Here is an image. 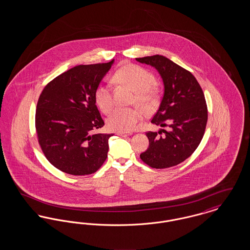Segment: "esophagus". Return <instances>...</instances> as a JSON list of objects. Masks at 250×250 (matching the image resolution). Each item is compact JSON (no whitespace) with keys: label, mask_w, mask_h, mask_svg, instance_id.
I'll use <instances>...</instances> for the list:
<instances>
[{"label":"esophagus","mask_w":250,"mask_h":250,"mask_svg":"<svg viewBox=\"0 0 250 250\" xmlns=\"http://www.w3.org/2000/svg\"><path fill=\"white\" fill-rule=\"evenodd\" d=\"M117 135H119L121 137H127V136H131L132 133H127V132H117Z\"/></svg>","instance_id":"esophagus-1"}]
</instances>
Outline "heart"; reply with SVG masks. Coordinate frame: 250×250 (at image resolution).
<instances>
[{"label": "heart", "instance_id": "b5f03b06", "mask_svg": "<svg viewBox=\"0 0 250 250\" xmlns=\"http://www.w3.org/2000/svg\"><path fill=\"white\" fill-rule=\"evenodd\" d=\"M116 81L125 84L136 92L134 102L143 107H151L155 103L157 92L154 74L136 64H127L121 67L114 74ZM95 100L99 108L108 113L114 105L112 88L109 84H99L95 91ZM142 112L138 108L117 107L108 116L107 127L111 130L129 132L136 129Z\"/></svg>", "mask_w": 250, "mask_h": 250}]
</instances>
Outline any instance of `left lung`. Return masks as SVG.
Listing matches in <instances>:
<instances>
[{"instance_id":"obj_1","label":"left lung","mask_w":250,"mask_h":250,"mask_svg":"<svg viewBox=\"0 0 250 250\" xmlns=\"http://www.w3.org/2000/svg\"><path fill=\"white\" fill-rule=\"evenodd\" d=\"M136 60L155 67L163 80L164 95L151 123L169 127L146 133L149 147L141 159L154 168L176 166L194 153L204 135L208 110L202 87L190 72L162 55Z\"/></svg>"}]
</instances>
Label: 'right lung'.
<instances>
[{"mask_svg": "<svg viewBox=\"0 0 250 250\" xmlns=\"http://www.w3.org/2000/svg\"><path fill=\"white\" fill-rule=\"evenodd\" d=\"M113 62L77 65L48 83L39 96L38 143L49 163L62 172L89 175L107 159L112 134H93L104 125L95 91Z\"/></svg>", "mask_w": 250, "mask_h": 250, "instance_id": "1", "label": "right lung"}]
</instances>
